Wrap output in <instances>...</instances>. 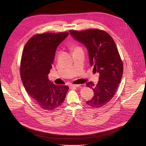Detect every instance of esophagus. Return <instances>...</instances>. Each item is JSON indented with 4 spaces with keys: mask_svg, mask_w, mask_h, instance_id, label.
Listing matches in <instances>:
<instances>
[{
    "mask_svg": "<svg viewBox=\"0 0 146 146\" xmlns=\"http://www.w3.org/2000/svg\"><path fill=\"white\" fill-rule=\"evenodd\" d=\"M80 85H70V86L71 88H78L80 86Z\"/></svg>",
    "mask_w": 146,
    "mask_h": 146,
    "instance_id": "esophagus-1",
    "label": "esophagus"
}]
</instances>
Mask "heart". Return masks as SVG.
I'll return each instance as SVG.
<instances>
[{
  "instance_id": "b5f03b06",
  "label": "heart",
  "mask_w": 146,
  "mask_h": 146,
  "mask_svg": "<svg viewBox=\"0 0 146 146\" xmlns=\"http://www.w3.org/2000/svg\"><path fill=\"white\" fill-rule=\"evenodd\" d=\"M72 48L74 49V51L78 50V49H82V48L78 46H72Z\"/></svg>"
}]
</instances>
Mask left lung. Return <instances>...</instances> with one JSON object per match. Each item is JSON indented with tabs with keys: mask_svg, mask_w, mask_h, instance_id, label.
Listing matches in <instances>:
<instances>
[{
	"mask_svg": "<svg viewBox=\"0 0 146 146\" xmlns=\"http://www.w3.org/2000/svg\"><path fill=\"white\" fill-rule=\"evenodd\" d=\"M69 33L85 46L90 65L100 75L97 85L86 83L94 91V96L86 104L94 108L102 107L113 98L122 77L123 64L115 42L108 33L98 29L70 30Z\"/></svg>",
	"mask_w": 146,
	"mask_h": 146,
	"instance_id": "obj_1",
	"label": "left lung"
}]
</instances>
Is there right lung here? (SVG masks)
I'll return each instance as SVG.
<instances>
[{
  "label": "right lung",
  "instance_id": "obj_1",
  "mask_svg": "<svg viewBox=\"0 0 146 146\" xmlns=\"http://www.w3.org/2000/svg\"><path fill=\"white\" fill-rule=\"evenodd\" d=\"M68 33L36 35L26 43L22 55L21 77L26 91L39 107L52 110L63 104L69 87L48 80L57 47Z\"/></svg>",
  "mask_w": 146,
  "mask_h": 146
}]
</instances>
